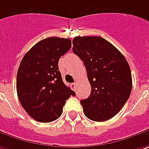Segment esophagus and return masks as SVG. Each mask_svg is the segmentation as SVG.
Wrapping results in <instances>:
<instances>
[{
  "instance_id": "esophagus-1",
  "label": "esophagus",
  "mask_w": 149,
  "mask_h": 149,
  "mask_svg": "<svg viewBox=\"0 0 149 149\" xmlns=\"http://www.w3.org/2000/svg\"><path fill=\"white\" fill-rule=\"evenodd\" d=\"M71 87H72V88L73 90H76V87H77V82H73V83H72V84H71Z\"/></svg>"
}]
</instances>
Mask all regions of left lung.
Listing matches in <instances>:
<instances>
[{"instance_id": "1", "label": "left lung", "mask_w": 149, "mask_h": 149, "mask_svg": "<svg viewBox=\"0 0 149 149\" xmlns=\"http://www.w3.org/2000/svg\"><path fill=\"white\" fill-rule=\"evenodd\" d=\"M72 51L83 62L92 92L81 100L87 118L103 122L124 106L132 91L129 65L113 44L100 36H76Z\"/></svg>"}]
</instances>
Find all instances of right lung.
I'll list each match as a JSON object with an SVG mask.
<instances>
[{"label": "right lung", "instance_id": "add662e5", "mask_svg": "<svg viewBox=\"0 0 149 149\" xmlns=\"http://www.w3.org/2000/svg\"><path fill=\"white\" fill-rule=\"evenodd\" d=\"M72 47L69 38L48 37L24 56L16 76L19 101L30 117L40 123L56 120L66 101L76 93L65 85L58 61Z\"/></svg>", "mask_w": 149, "mask_h": 149}]
</instances>
